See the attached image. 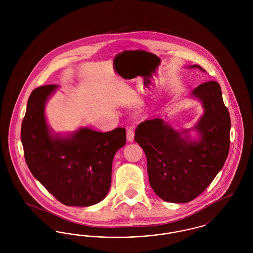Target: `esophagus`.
<instances>
[{"label": "esophagus", "instance_id": "esophagus-1", "mask_svg": "<svg viewBox=\"0 0 253 253\" xmlns=\"http://www.w3.org/2000/svg\"><path fill=\"white\" fill-rule=\"evenodd\" d=\"M126 136H127V140H128L129 142H132V141H133V137H134V132H133V130H132V128L128 129L127 133H126Z\"/></svg>", "mask_w": 253, "mask_h": 253}]
</instances>
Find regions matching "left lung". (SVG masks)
<instances>
[{"mask_svg":"<svg viewBox=\"0 0 253 253\" xmlns=\"http://www.w3.org/2000/svg\"><path fill=\"white\" fill-rule=\"evenodd\" d=\"M186 68L206 72L197 64ZM191 97L203 108L192 128L176 130L168 121L156 118L135 130L134 140L147 157L150 185L158 197L169 203H188L203 193L229 154L230 119L219 84H202ZM192 131L196 132L193 136Z\"/></svg>","mask_w":253,"mask_h":253,"instance_id":"8db88e82","label":"left lung"}]
</instances>
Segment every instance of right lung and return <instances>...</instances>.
I'll return each instance as SVG.
<instances>
[{
	"instance_id": "obj_1",
	"label": "right lung",
	"mask_w": 253,
	"mask_h": 253,
	"mask_svg": "<svg viewBox=\"0 0 253 253\" xmlns=\"http://www.w3.org/2000/svg\"><path fill=\"white\" fill-rule=\"evenodd\" d=\"M59 88L39 87L28 98L21 132L24 158L34 177L60 203L89 207L108 193L113 159L126 143V132L117 128L100 132L88 127L55 132L45 105Z\"/></svg>"
}]
</instances>
